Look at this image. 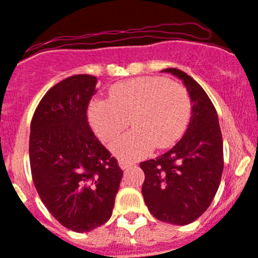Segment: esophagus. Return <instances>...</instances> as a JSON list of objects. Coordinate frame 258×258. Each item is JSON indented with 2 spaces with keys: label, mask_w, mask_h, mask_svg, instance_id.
Returning a JSON list of instances; mask_svg holds the SVG:
<instances>
[{
  "label": "esophagus",
  "mask_w": 258,
  "mask_h": 258,
  "mask_svg": "<svg viewBox=\"0 0 258 258\" xmlns=\"http://www.w3.org/2000/svg\"><path fill=\"white\" fill-rule=\"evenodd\" d=\"M118 165H120V168L122 169V170H124V169H128L130 166L132 165L131 163H128V161H124V160H120L118 161Z\"/></svg>",
  "instance_id": "esophagus-1"
}]
</instances>
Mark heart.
<instances>
[{
    "mask_svg": "<svg viewBox=\"0 0 258 258\" xmlns=\"http://www.w3.org/2000/svg\"><path fill=\"white\" fill-rule=\"evenodd\" d=\"M191 98L185 87L164 77H138L110 88L107 100L93 101L89 121L104 142L114 141L128 126L135 130L111 146L116 157L135 161L155 147L174 146L185 134L191 117Z\"/></svg>",
    "mask_w": 258,
    "mask_h": 258,
    "instance_id": "b5f03b06",
    "label": "heart"
}]
</instances>
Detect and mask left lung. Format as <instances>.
Listing matches in <instances>:
<instances>
[{
  "instance_id": "obj_1",
  "label": "left lung",
  "mask_w": 258,
  "mask_h": 258,
  "mask_svg": "<svg viewBox=\"0 0 258 258\" xmlns=\"http://www.w3.org/2000/svg\"><path fill=\"white\" fill-rule=\"evenodd\" d=\"M182 79L192 101L187 131L169 152L142 161V195L149 212L164 223L186 225L202 216L216 196L224 158L217 110L203 88L177 69H166Z\"/></svg>"
}]
</instances>
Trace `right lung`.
Instances as JSON below:
<instances>
[{"instance_id":"add662e5","label":"right lung","mask_w":258,"mask_h":258,"mask_svg":"<svg viewBox=\"0 0 258 258\" xmlns=\"http://www.w3.org/2000/svg\"><path fill=\"white\" fill-rule=\"evenodd\" d=\"M95 86L94 76L63 79L42 97L30 123L29 159L36 191L53 218L77 233L110 219L123 175L88 122Z\"/></svg>"}]
</instances>
